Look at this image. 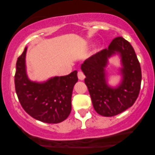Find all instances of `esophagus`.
Masks as SVG:
<instances>
[{
    "instance_id": "34e87169",
    "label": "esophagus",
    "mask_w": 155,
    "mask_h": 155,
    "mask_svg": "<svg viewBox=\"0 0 155 155\" xmlns=\"http://www.w3.org/2000/svg\"><path fill=\"white\" fill-rule=\"evenodd\" d=\"M78 78H79V79L80 80H84L85 78V76L84 74V73L82 71H79V72H78Z\"/></svg>"
}]
</instances>
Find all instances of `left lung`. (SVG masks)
<instances>
[{"mask_svg":"<svg viewBox=\"0 0 155 155\" xmlns=\"http://www.w3.org/2000/svg\"><path fill=\"white\" fill-rule=\"evenodd\" d=\"M116 53L122 58L123 81L118 88L113 89L106 84L104 68L107 58ZM81 68L86 76L84 82L94 109L101 116H115L136 102L140 89L141 69L133 47L122 37L114 38L107 49H103L87 59Z\"/></svg>","mask_w":155,"mask_h":155,"instance_id":"left-lung-1","label":"left lung"}]
</instances>
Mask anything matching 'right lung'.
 <instances>
[{
    "label": "right lung",
    "mask_w": 155,
    "mask_h": 155,
    "mask_svg": "<svg viewBox=\"0 0 155 155\" xmlns=\"http://www.w3.org/2000/svg\"><path fill=\"white\" fill-rule=\"evenodd\" d=\"M25 47L17 58L15 76V90L23 109L41 122L59 123L71 111V95L77 82V71L64 76H55L44 83L30 81L25 71Z\"/></svg>",
    "instance_id": "1"
}]
</instances>
